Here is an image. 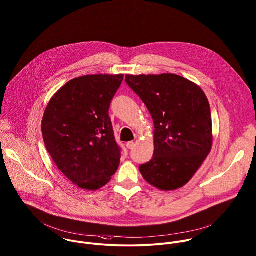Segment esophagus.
Returning a JSON list of instances; mask_svg holds the SVG:
<instances>
[{
  "label": "esophagus",
  "instance_id": "34e87169",
  "mask_svg": "<svg viewBox=\"0 0 256 256\" xmlns=\"http://www.w3.org/2000/svg\"><path fill=\"white\" fill-rule=\"evenodd\" d=\"M134 146H136V144H134V142H130L126 144V148H128V150H132V148H134Z\"/></svg>",
  "mask_w": 256,
  "mask_h": 256
}]
</instances>
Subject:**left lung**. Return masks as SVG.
<instances>
[{
    "instance_id": "obj_1",
    "label": "left lung",
    "mask_w": 256,
    "mask_h": 256,
    "mask_svg": "<svg viewBox=\"0 0 256 256\" xmlns=\"http://www.w3.org/2000/svg\"><path fill=\"white\" fill-rule=\"evenodd\" d=\"M126 82L154 120V156L140 165L142 177L160 190L183 187L212 148L210 108L204 92L188 79L168 73L126 75Z\"/></svg>"
}]
</instances>
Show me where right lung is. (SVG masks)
I'll list each match as a JSON object with an SVG mask.
<instances>
[{
    "label": "right lung",
    "mask_w": 256,
    "mask_h": 256,
    "mask_svg": "<svg viewBox=\"0 0 256 256\" xmlns=\"http://www.w3.org/2000/svg\"><path fill=\"white\" fill-rule=\"evenodd\" d=\"M122 79V74L75 78L46 108L42 122L46 148L58 169L82 189H100L118 168L122 148L108 108Z\"/></svg>",
    "instance_id": "right-lung-1"
}]
</instances>
